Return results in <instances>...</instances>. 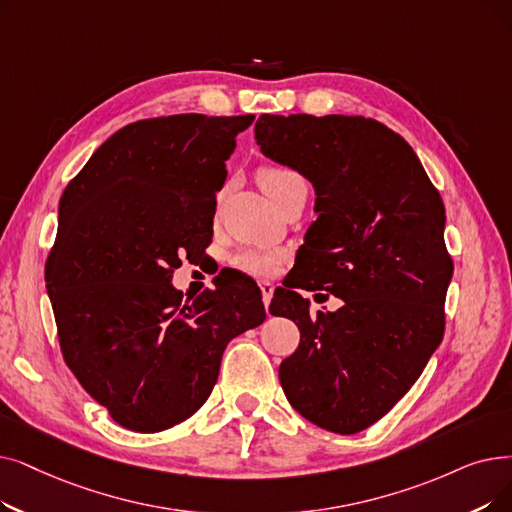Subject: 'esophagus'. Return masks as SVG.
<instances>
[{
	"label": "esophagus",
	"mask_w": 512,
	"mask_h": 512,
	"mask_svg": "<svg viewBox=\"0 0 512 512\" xmlns=\"http://www.w3.org/2000/svg\"><path fill=\"white\" fill-rule=\"evenodd\" d=\"M259 288H261L263 305H265V309H268V305H270V301H272V297H274V284L268 282V280H261V282H259Z\"/></svg>",
	"instance_id": "esophagus-1"
}]
</instances>
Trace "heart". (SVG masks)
<instances>
[{
  "mask_svg": "<svg viewBox=\"0 0 512 512\" xmlns=\"http://www.w3.org/2000/svg\"><path fill=\"white\" fill-rule=\"evenodd\" d=\"M259 180L263 190L268 192V196L276 205H280L291 192L299 188H307L303 175L284 165L265 167L261 171ZM282 261H284V255L280 251H265V249H242L232 257V263L236 268L251 276H270L280 268Z\"/></svg>",
  "mask_w": 512,
  "mask_h": 512,
  "instance_id": "b5f03b06",
  "label": "heart"
}]
</instances>
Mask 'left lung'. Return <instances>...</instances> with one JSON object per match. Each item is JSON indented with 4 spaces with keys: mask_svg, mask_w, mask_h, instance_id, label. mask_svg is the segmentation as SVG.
<instances>
[{
    "mask_svg": "<svg viewBox=\"0 0 512 512\" xmlns=\"http://www.w3.org/2000/svg\"><path fill=\"white\" fill-rule=\"evenodd\" d=\"M255 140L316 190L295 288L343 299L309 314L297 291L274 295L270 314L301 332L280 385L309 422L360 433L408 393L443 339L446 209L412 146L374 119L261 115Z\"/></svg>",
    "mask_w": 512,
    "mask_h": 512,
    "instance_id": "1",
    "label": "left lung"
}]
</instances>
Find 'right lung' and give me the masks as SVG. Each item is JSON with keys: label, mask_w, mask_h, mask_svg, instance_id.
I'll list each match as a JSON object with an SVG mask.
<instances>
[{"label": "right lung", "mask_w": 512, "mask_h": 512, "mask_svg": "<svg viewBox=\"0 0 512 512\" xmlns=\"http://www.w3.org/2000/svg\"><path fill=\"white\" fill-rule=\"evenodd\" d=\"M253 115H173L113 133L66 186L46 286L64 362L115 422L157 433L213 391L228 343L265 320L238 274L184 299L182 257L213 236L236 136ZM221 276V274H219Z\"/></svg>", "instance_id": "1"}]
</instances>
